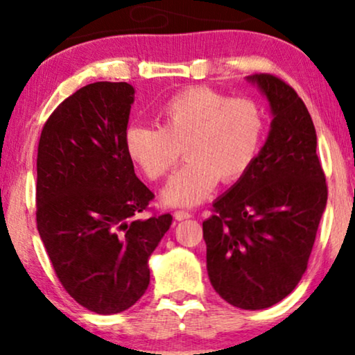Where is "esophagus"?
<instances>
[{
  "instance_id": "esophagus-1",
  "label": "esophagus",
  "mask_w": 355,
  "mask_h": 355,
  "mask_svg": "<svg viewBox=\"0 0 355 355\" xmlns=\"http://www.w3.org/2000/svg\"><path fill=\"white\" fill-rule=\"evenodd\" d=\"M174 218H176L178 221H184V220H189V218H192V215L189 211L178 210V211H174Z\"/></svg>"
}]
</instances>
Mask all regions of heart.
<instances>
[{
	"label": "heart",
	"instance_id": "heart-1",
	"mask_svg": "<svg viewBox=\"0 0 355 355\" xmlns=\"http://www.w3.org/2000/svg\"><path fill=\"white\" fill-rule=\"evenodd\" d=\"M159 128L134 124L125 130L129 158L148 179L166 176L186 155L162 192L164 205L193 207L231 184L255 163L266 132V116L252 98L230 96L208 87H189L158 110Z\"/></svg>",
	"mask_w": 355,
	"mask_h": 355
}]
</instances>
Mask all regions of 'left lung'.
<instances>
[{
    "label": "left lung",
    "mask_w": 355,
    "mask_h": 355,
    "mask_svg": "<svg viewBox=\"0 0 355 355\" xmlns=\"http://www.w3.org/2000/svg\"><path fill=\"white\" fill-rule=\"evenodd\" d=\"M273 119L249 173L203 221L207 271L226 302L261 310L293 293L307 270L328 189L307 106L278 77H247Z\"/></svg>",
    "instance_id": "obj_1"
}]
</instances>
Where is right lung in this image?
I'll list each match as a JSON object with an SVG mask.
<instances>
[{
	"instance_id": "right-lung-1",
	"label": "right lung",
	"mask_w": 355,
	"mask_h": 355,
	"mask_svg": "<svg viewBox=\"0 0 355 355\" xmlns=\"http://www.w3.org/2000/svg\"><path fill=\"white\" fill-rule=\"evenodd\" d=\"M134 87L95 82L43 125L37 155V227L62 288L82 307L128 310L150 283L148 259L169 213L137 218L153 193L125 150Z\"/></svg>"
}]
</instances>
